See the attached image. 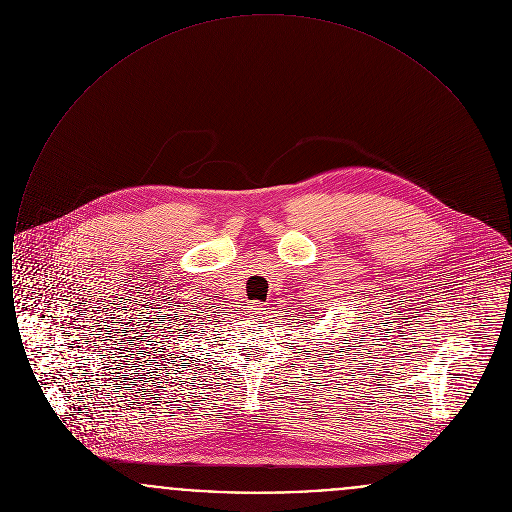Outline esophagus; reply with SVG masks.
<instances>
[{
    "label": "esophagus",
    "instance_id": "34e87169",
    "mask_svg": "<svg viewBox=\"0 0 512 512\" xmlns=\"http://www.w3.org/2000/svg\"><path fill=\"white\" fill-rule=\"evenodd\" d=\"M249 317H253V320H265L267 318V307L265 305H259V303H253L249 309H247Z\"/></svg>",
    "mask_w": 512,
    "mask_h": 512
}]
</instances>
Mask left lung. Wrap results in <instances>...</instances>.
<instances>
[{
  "label": "left lung",
  "instance_id": "left-lung-1",
  "mask_svg": "<svg viewBox=\"0 0 512 512\" xmlns=\"http://www.w3.org/2000/svg\"><path fill=\"white\" fill-rule=\"evenodd\" d=\"M309 318H315V317H311V315H309ZM318 320H320V318H318Z\"/></svg>",
  "mask_w": 512,
  "mask_h": 512
}]
</instances>
